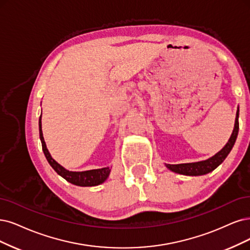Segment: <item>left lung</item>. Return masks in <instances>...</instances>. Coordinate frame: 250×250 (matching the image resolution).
Wrapping results in <instances>:
<instances>
[{"instance_id":"1","label":"left lung","mask_w":250,"mask_h":250,"mask_svg":"<svg viewBox=\"0 0 250 250\" xmlns=\"http://www.w3.org/2000/svg\"><path fill=\"white\" fill-rule=\"evenodd\" d=\"M238 132H239V107H238L237 113H236L235 126H234L233 133H232V135H230V138L229 139L228 143L225 145L224 148L221 149L219 152H217L215 155H213L212 158H210L206 161L197 162V163L178 164V165L166 164V167L175 173L182 174V175H188V176H199V175H205L211 171H213L226 160L228 154L230 152V150H232L233 146L236 142V139H237Z\"/></svg>"}]
</instances>
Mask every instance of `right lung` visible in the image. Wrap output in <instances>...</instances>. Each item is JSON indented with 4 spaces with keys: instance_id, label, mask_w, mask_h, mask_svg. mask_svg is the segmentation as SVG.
I'll list each match as a JSON object with an SVG mask.
<instances>
[{
    "instance_id": "obj_1",
    "label": "right lung",
    "mask_w": 250,
    "mask_h": 250,
    "mask_svg": "<svg viewBox=\"0 0 250 250\" xmlns=\"http://www.w3.org/2000/svg\"><path fill=\"white\" fill-rule=\"evenodd\" d=\"M39 134H40V140L42 143V149L45 154V158L49 163V165L53 168V170L57 172L60 176L63 179H66L68 182L75 184L78 187H96L99 184L103 183L109 176L111 169L109 167L102 168V169H95V170H88V171H82V172H73L64 169L62 166L59 163L55 162L46 147L43 133H42V123H41V115L39 118Z\"/></svg>"
}]
</instances>
